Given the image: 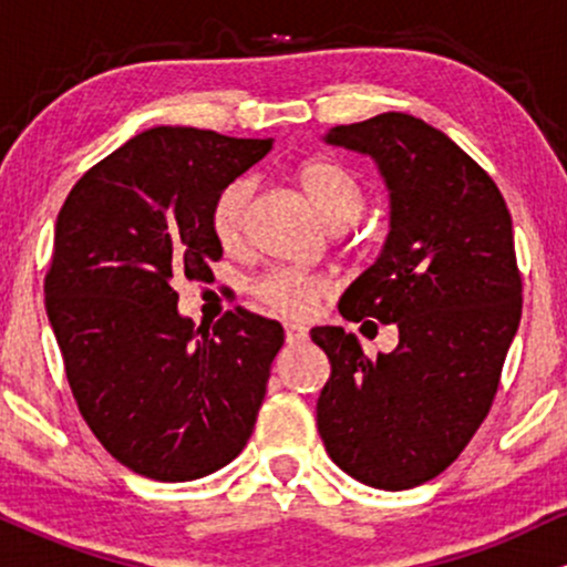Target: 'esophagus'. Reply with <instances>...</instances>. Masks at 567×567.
Listing matches in <instances>:
<instances>
[{"mask_svg": "<svg viewBox=\"0 0 567 567\" xmlns=\"http://www.w3.org/2000/svg\"><path fill=\"white\" fill-rule=\"evenodd\" d=\"M285 338H288V343H303L309 338V330L301 324H285Z\"/></svg>", "mask_w": 567, "mask_h": 567, "instance_id": "esophagus-1", "label": "esophagus"}]
</instances>
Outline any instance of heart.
Instances as JSON below:
<instances>
[{"label":"heart","instance_id":"1","mask_svg":"<svg viewBox=\"0 0 567 567\" xmlns=\"http://www.w3.org/2000/svg\"><path fill=\"white\" fill-rule=\"evenodd\" d=\"M298 186L315 205L320 218L333 231L347 229L365 213L368 194L357 175L333 159H309L296 171ZM252 181L234 178L216 194L210 205L213 239L224 250H237L245 243L247 218H250ZM252 292L266 309L288 320H309L324 298L333 292V282L320 275H306L296 269H271L252 285Z\"/></svg>","mask_w":567,"mask_h":567}]
</instances>
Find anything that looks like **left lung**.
Returning a JSON list of instances; mask_svg holds the SVG:
<instances>
[{"mask_svg": "<svg viewBox=\"0 0 567 567\" xmlns=\"http://www.w3.org/2000/svg\"><path fill=\"white\" fill-rule=\"evenodd\" d=\"M324 141L370 154L392 197L379 261L338 309L394 322L400 343L368 357L343 328L311 330L333 368L317 426L351 477L408 491L458 458L496 400L523 315L512 216L491 175L424 120L389 112Z\"/></svg>", "mask_w": 567, "mask_h": 567, "instance_id": "8db88e82", "label": "left lung"}]
</instances>
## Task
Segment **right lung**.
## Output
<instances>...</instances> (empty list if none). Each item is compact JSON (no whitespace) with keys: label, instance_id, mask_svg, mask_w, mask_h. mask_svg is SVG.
<instances>
[{"label":"right lung","instance_id":"1","mask_svg":"<svg viewBox=\"0 0 567 567\" xmlns=\"http://www.w3.org/2000/svg\"><path fill=\"white\" fill-rule=\"evenodd\" d=\"M271 138L154 127L76 181L58 213L44 306L82 419L120 464L186 483L243 453L282 324L237 306L213 333L178 315L175 277L224 256L210 205Z\"/></svg>","mask_w":567,"mask_h":567}]
</instances>
